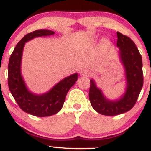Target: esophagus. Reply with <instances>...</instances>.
<instances>
[{"mask_svg":"<svg viewBox=\"0 0 151 151\" xmlns=\"http://www.w3.org/2000/svg\"><path fill=\"white\" fill-rule=\"evenodd\" d=\"M80 74L81 76H86V77H88V76L90 75V72L89 70H86V69H83V70H81Z\"/></svg>","mask_w":151,"mask_h":151,"instance_id":"34e87169","label":"esophagus"}]
</instances>
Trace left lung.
I'll return each mask as SVG.
<instances>
[{
	"label": "left lung",
	"instance_id": "obj_1",
	"mask_svg": "<svg viewBox=\"0 0 151 151\" xmlns=\"http://www.w3.org/2000/svg\"><path fill=\"white\" fill-rule=\"evenodd\" d=\"M117 46L120 50L127 80L125 94L118 101H109L93 80H90L89 98L91 104L98 113L105 116H116L131 110L136 104L143 85V62L138 48L128 36L117 32Z\"/></svg>",
	"mask_w": 151,
	"mask_h": 151
}]
</instances>
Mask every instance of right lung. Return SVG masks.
<instances>
[{"mask_svg":"<svg viewBox=\"0 0 151 151\" xmlns=\"http://www.w3.org/2000/svg\"><path fill=\"white\" fill-rule=\"evenodd\" d=\"M55 34L52 30H37L25 35L15 46L10 57L8 68V87L20 109L25 113L45 117L58 113L64 104L66 95L77 80V74L60 81L49 92L42 95L32 93L26 88L20 74V63L25 43L36 37Z\"/></svg>","mask_w":151,"mask_h":151,"instance_id":"right-lung-1","label":"right lung"}]
</instances>
